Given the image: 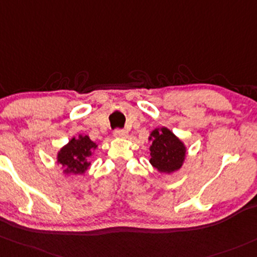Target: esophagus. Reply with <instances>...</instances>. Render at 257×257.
Listing matches in <instances>:
<instances>
[{
  "instance_id": "obj_1",
  "label": "esophagus",
  "mask_w": 257,
  "mask_h": 257,
  "mask_svg": "<svg viewBox=\"0 0 257 257\" xmlns=\"http://www.w3.org/2000/svg\"><path fill=\"white\" fill-rule=\"evenodd\" d=\"M113 136L115 138H121V139H125L126 137H128V132L126 131H119V129H117V131H114V133H113Z\"/></svg>"
}]
</instances>
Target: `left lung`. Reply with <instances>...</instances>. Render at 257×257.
I'll return each instance as SVG.
<instances>
[{
	"mask_svg": "<svg viewBox=\"0 0 257 257\" xmlns=\"http://www.w3.org/2000/svg\"><path fill=\"white\" fill-rule=\"evenodd\" d=\"M149 140L151 142L149 161L158 172L171 175L182 167L187 155V148L169 128H155L151 131Z\"/></svg>",
	"mask_w": 257,
	"mask_h": 257,
	"instance_id": "left-lung-1",
	"label": "left lung"
}]
</instances>
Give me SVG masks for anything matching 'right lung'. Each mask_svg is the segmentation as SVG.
<instances>
[{
    "label": "right lung",
    "instance_id": "add662e5",
    "mask_svg": "<svg viewBox=\"0 0 257 257\" xmlns=\"http://www.w3.org/2000/svg\"><path fill=\"white\" fill-rule=\"evenodd\" d=\"M98 145L93 143L88 136L80 134L72 137L56 154V163L63 169L65 177L75 175H85L91 166L90 156H92Z\"/></svg>",
    "mask_w": 257,
    "mask_h": 257
}]
</instances>
